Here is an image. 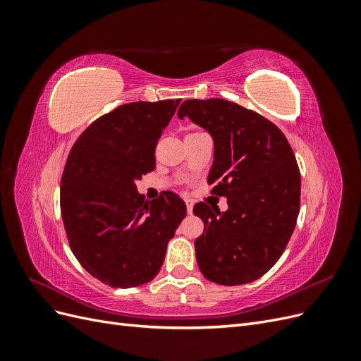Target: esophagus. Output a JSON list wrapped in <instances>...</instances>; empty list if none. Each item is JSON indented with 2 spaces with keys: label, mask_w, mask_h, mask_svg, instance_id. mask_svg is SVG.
Wrapping results in <instances>:
<instances>
[{
  "label": "esophagus",
  "mask_w": 361,
  "mask_h": 361,
  "mask_svg": "<svg viewBox=\"0 0 361 361\" xmlns=\"http://www.w3.org/2000/svg\"><path fill=\"white\" fill-rule=\"evenodd\" d=\"M185 204H187V211L188 214L192 212V206H194V202L191 199H185Z\"/></svg>",
  "instance_id": "1"
}]
</instances>
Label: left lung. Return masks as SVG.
I'll return each mask as SVG.
<instances>
[{
    "mask_svg": "<svg viewBox=\"0 0 361 361\" xmlns=\"http://www.w3.org/2000/svg\"><path fill=\"white\" fill-rule=\"evenodd\" d=\"M178 117L212 135L207 183L228 204L192 209L204 224L194 243L202 274L224 286L255 281L276 265L297 224L301 174L292 147L268 118L231 101H185Z\"/></svg>",
    "mask_w": 361,
    "mask_h": 361,
    "instance_id": "8db88e82",
    "label": "left lung"
}]
</instances>
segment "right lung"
I'll use <instances>...</instances> for the list:
<instances>
[{"mask_svg":"<svg viewBox=\"0 0 361 361\" xmlns=\"http://www.w3.org/2000/svg\"><path fill=\"white\" fill-rule=\"evenodd\" d=\"M180 99L130 102L96 118L75 141L60 207L72 253L111 288L154 280L187 215L178 194L145 200L135 182L155 169V147Z\"/></svg>","mask_w":361,"mask_h":361,"instance_id":"1","label":"right lung"}]
</instances>
